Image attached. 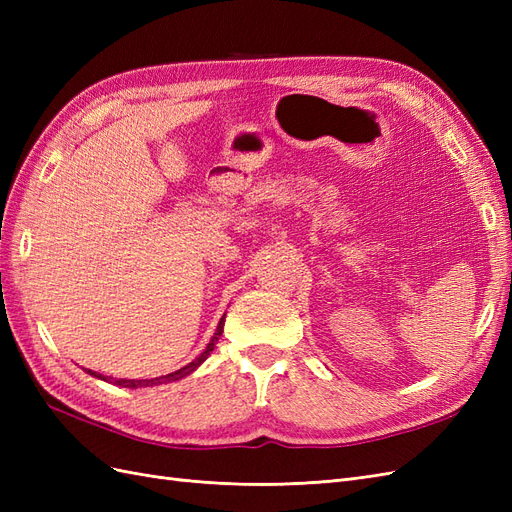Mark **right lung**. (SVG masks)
Returning a JSON list of instances; mask_svg holds the SVG:
<instances>
[{
    "instance_id": "1",
    "label": "right lung",
    "mask_w": 512,
    "mask_h": 512,
    "mask_svg": "<svg viewBox=\"0 0 512 512\" xmlns=\"http://www.w3.org/2000/svg\"><path fill=\"white\" fill-rule=\"evenodd\" d=\"M224 318H226V314L222 316V320H220V324H218V329H215V333H213V337H211V342L207 344V348H205L203 352H200L192 363H188L185 367L173 371V374H166V376H160V378H149V380H126V378H119V380H113V384L126 386V389H138V386H156V384L175 382V380H181V378H185L188 374H192V371H194L200 363H203V361L207 359V356L213 352L215 344H218V339H220L222 333H224ZM89 374L100 378V380H104V382H111V378H106V376H102V374H96V371H91V369H89Z\"/></svg>"
}]
</instances>
